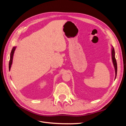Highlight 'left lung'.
<instances>
[{
	"label": "left lung",
	"mask_w": 126,
	"mask_h": 126,
	"mask_svg": "<svg viewBox=\"0 0 126 126\" xmlns=\"http://www.w3.org/2000/svg\"><path fill=\"white\" fill-rule=\"evenodd\" d=\"M115 50H114V48L112 47V62L114 67H115V72H116V77L117 76V62L115 58Z\"/></svg>",
	"instance_id": "left-lung-1"
}]
</instances>
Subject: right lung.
<instances>
[{
	"label": "right lung",
	"instance_id": "right-lung-1",
	"mask_svg": "<svg viewBox=\"0 0 126 126\" xmlns=\"http://www.w3.org/2000/svg\"><path fill=\"white\" fill-rule=\"evenodd\" d=\"M15 48L16 47H14L12 49V50L11 51L10 53V60H9V69H10V67H11V65L12 64V62H13V55H14V51L15 50Z\"/></svg>",
	"mask_w": 126,
	"mask_h": 126
}]
</instances>
